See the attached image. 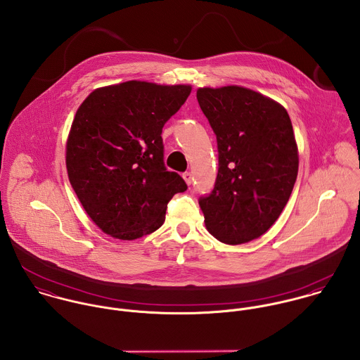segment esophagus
<instances>
[{
    "label": "esophagus",
    "mask_w": 360,
    "mask_h": 360,
    "mask_svg": "<svg viewBox=\"0 0 360 360\" xmlns=\"http://www.w3.org/2000/svg\"><path fill=\"white\" fill-rule=\"evenodd\" d=\"M183 179H184V181H186L188 186L193 183V177H191V173H190V172L183 173Z\"/></svg>",
    "instance_id": "esophagus-1"
}]
</instances>
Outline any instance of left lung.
Segmentation results:
<instances>
[{
  "label": "left lung",
  "mask_w": 360,
  "mask_h": 360,
  "mask_svg": "<svg viewBox=\"0 0 360 360\" xmlns=\"http://www.w3.org/2000/svg\"><path fill=\"white\" fill-rule=\"evenodd\" d=\"M197 99L218 141L215 187L200 200L205 228L226 244L258 239L292 194L299 150L286 109L244 86L198 88Z\"/></svg>",
  "instance_id": "left-lung-1"
}]
</instances>
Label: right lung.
I'll list each match as a JSON object with an SVG mask.
<instances>
[{"instance_id": "1", "label": "right lung", "mask_w": 360, "mask_h": 360, "mask_svg": "<svg viewBox=\"0 0 360 360\" xmlns=\"http://www.w3.org/2000/svg\"><path fill=\"white\" fill-rule=\"evenodd\" d=\"M191 85L127 81L95 89L78 108L65 145L70 183L106 235L135 240L159 229L167 202L187 190L163 163L162 128Z\"/></svg>"}]
</instances>
